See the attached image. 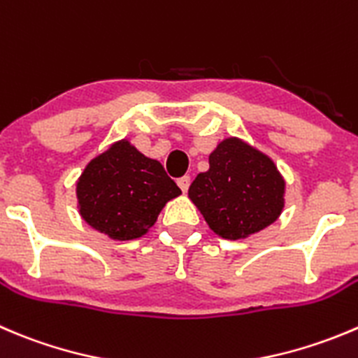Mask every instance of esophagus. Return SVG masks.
I'll use <instances>...</instances> for the list:
<instances>
[{
  "instance_id": "esophagus-1",
  "label": "esophagus",
  "mask_w": 358,
  "mask_h": 358,
  "mask_svg": "<svg viewBox=\"0 0 358 358\" xmlns=\"http://www.w3.org/2000/svg\"><path fill=\"white\" fill-rule=\"evenodd\" d=\"M189 185H190V176H182V178H178V187L182 189L183 194L189 190Z\"/></svg>"
}]
</instances>
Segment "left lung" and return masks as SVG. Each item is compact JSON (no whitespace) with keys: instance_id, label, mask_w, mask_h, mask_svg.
<instances>
[{"instance_id":"8db88e82","label":"left lung","mask_w":358,"mask_h":358,"mask_svg":"<svg viewBox=\"0 0 358 358\" xmlns=\"http://www.w3.org/2000/svg\"><path fill=\"white\" fill-rule=\"evenodd\" d=\"M210 169L189 189L208 227L224 239H245L276 222L285 208L287 182L275 161L241 138L215 147Z\"/></svg>"}]
</instances>
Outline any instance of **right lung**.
I'll return each mask as SVG.
<instances>
[{"label": "right lung", "mask_w": 358, "mask_h": 358, "mask_svg": "<svg viewBox=\"0 0 358 358\" xmlns=\"http://www.w3.org/2000/svg\"><path fill=\"white\" fill-rule=\"evenodd\" d=\"M182 194L155 159L119 140L87 162L76 180V208L87 224L115 241L141 238Z\"/></svg>", "instance_id": "1"}]
</instances>
